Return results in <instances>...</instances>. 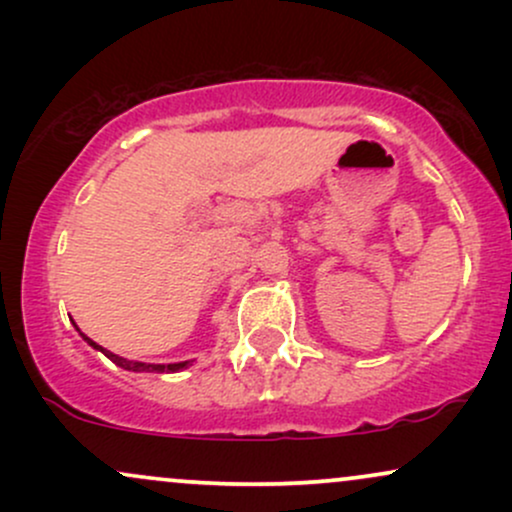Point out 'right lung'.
Instances as JSON below:
<instances>
[{
	"mask_svg": "<svg viewBox=\"0 0 512 512\" xmlns=\"http://www.w3.org/2000/svg\"><path fill=\"white\" fill-rule=\"evenodd\" d=\"M81 337H84V334H81ZM84 339L93 346V349H101L103 354L115 363V366H120V368H125V370H134V373H175V370H182V368L187 366V361L185 363H168V366H163V363L127 361V358H120L117 354H113V351H105L103 346H98L96 342H91V339H88V337H84Z\"/></svg>",
	"mask_w": 512,
	"mask_h": 512,
	"instance_id": "right-lung-1",
	"label": "right lung"
}]
</instances>
